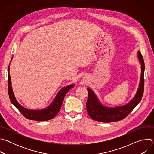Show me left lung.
Instances as JSON below:
<instances>
[{
    "mask_svg": "<svg viewBox=\"0 0 154 154\" xmlns=\"http://www.w3.org/2000/svg\"><path fill=\"white\" fill-rule=\"evenodd\" d=\"M138 58L141 63V77L137 91L134 98L127 104L115 107H108L102 105L96 94L90 88H87L88 97L86 103L88 114L94 121L102 122H112L124 119L141 101L144 92V63L140 51H138Z\"/></svg>",
    "mask_w": 154,
    "mask_h": 154,
    "instance_id": "8db88e82",
    "label": "left lung"
}]
</instances>
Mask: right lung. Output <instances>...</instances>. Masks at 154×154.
<instances>
[{"label": "right lung", "instance_id": "obj_1", "mask_svg": "<svg viewBox=\"0 0 154 154\" xmlns=\"http://www.w3.org/2000/svg\"><path fill=\"white\" fill-rule=\"evenodd\" d=\"M12 58L11 60V61L12 60ZM10 64L8 68V91L11 103L24 116V117L29 119L35 120L37 121H45L54 118L58 113L66 94L74 86V84L73 83L68 85L61 88L55 96L54 100L48 107L41 109H27L19 103L13 93L11 86V77L10 75Z\"/></svg>", "mask_w": 154, "mask_h": 154}]
</instances>
